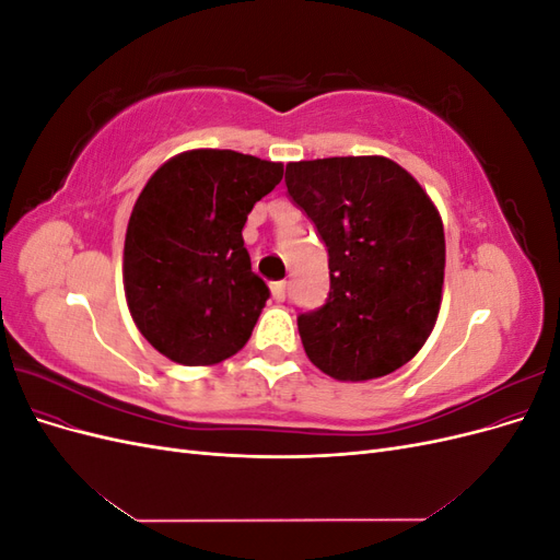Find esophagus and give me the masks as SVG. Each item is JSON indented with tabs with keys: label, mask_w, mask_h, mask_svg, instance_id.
<instances>
[{
	"label": "esophagus",
	"mask_w": 560,
	"mask_h": 560,
	"mask_svg": "<svg viewBox=\"0 0 560 560\" xmlns=\"http://www.w3.org/2000/svg\"><path fill=\"white\" fill-rule=\"evenodd\" d=\"M270 294H273L276 301H284V294H287V282L284 280H278L270 284Z\"/></svg>",
	"instance_id": "obj_1"
}]
</instances>
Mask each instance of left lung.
I'll return each instance as SVG.
<instances>
[{
	"label": "left lung",
	"mask_w": 560,
	"mask_h": 560,
	"mask_svg": "<svg viewBox=\"0 0 560 560\" xmlns=\"http://www.w3.org/2000/svg\"><path fill=\"white\" fill-rule=\"evenodd\" d=\"M284 184L329 252V299L299 315L308 360L336 381L393 374L425 346L442 308V214L385 156L287 163Z\"/></svg>",
	"instance_id": "left-lung-1"
}]
</instances>
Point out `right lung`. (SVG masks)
<instances>
[{
	"mask_svg": "<svg viewBox=\"0 0 560 560\" xmlns=\"http://www.w3.org/2000/svg\"><path fill=\"white\" fill-rule=\"evenodd\" d=\"M282 163L189 149L149 177L128 219L124 290L140 334L167 360L212 366L238 352L266 306L243 226Z\"/></svg>",
	"mask_w": 560,
	"mask_h": 560,
	"instance_id": "obj_1",
	"label": "right lung"
}]
</instances>
